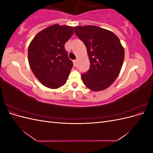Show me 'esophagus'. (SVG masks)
Segmentation results:
<instances>
[{"label":"esophagus","mask_w":153,"mask_h":153,"mask_svg":"<svg viewBox=\"0 0 153 153\" xmlns=\"http://www.w3.org/2000/svg\"><path fill=\"white\" fill-rule=\"evenodd\" d=\"M73 63H74V66H77V60H76V59L74 60V61H73Z\"/></svg>","instance_id":"34e87169"}]
</instances>
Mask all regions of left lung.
I'll list each match as a JSON object with an SVG mask.
<instances>
[{
    "label": "left lung",
    "instance_id": "left-lung-1",
    "mask_svg": "<svg viewBox=\"0 0 153 153\" xmlns=\"http://www.w3.org/2000/svg\"><path fill=\"white\" fill-rule=\"evenodd\" d=\"M76 36L85 45L90 68L81 78L84 85L94 91L104 90L113 84L121 71L124 50L112 32L94 25L75 27Z\"/></svg>",
    "mask_w": 153,
    "mask_h": 153
}]
</instances>
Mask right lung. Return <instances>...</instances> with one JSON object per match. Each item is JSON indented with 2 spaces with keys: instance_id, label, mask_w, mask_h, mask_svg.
I'll list each match as a JSON object with an SVG mask.
<instances>
[{
  "instance_id": "obj_1",
  "label": "right lung",
  "mask_w": 153,
  "mask_h": 153,
  "mask_svg": "<svg viewBox=\"0 0 153 153\" xmlns=\"http://www.w3.org/2000/svg\"><path fill=\"white\" fill-rule=\"evenodd\" d=\"M73 27L55 24L37 34L28 48L29 63L40 82L51 89L66 83L73 63L64 48L73 34Z\"/></svg>"
}]
</instances>
